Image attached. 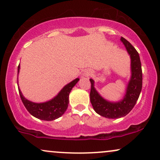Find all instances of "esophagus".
Listing matches in <instances>:
<instances>
[{
    "label": "esophagus",
    "instance_id": "esophagus-1",
    "mask_svg": "<svg viewBox=\"0 0 160 160\" xmlns=\"http://www.w3.org/2000/svg\"><path fill=\"white\" fill-rule=\"evenodd\" d=\"M91 74H92V71H89V70H88V71H86L85 72H84V74H83V75L85 77H89V76H90Z\"/></svg>",
    "mask_w": 160,
    "mask_h": 160
}]
</instances>
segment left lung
I'll list each match as a JSON object with an SVG mask.
<instances>
[{
  "instance_id": "1",
  "label": "left lung",
  "mask_w": 160,
  "mask_h": 160,
  "mask_svg": "<svg viewBox=\"0 0 160 160\" xmlns=\"http://www.w3.org/2000/svg\"><path fill=\"white\" fill-rule=\"evenodd\" d=\"M121 41L126 47L131 58V79L128 82L126 95L122 100L118 102H111L99 95L94 87V80L90 79V102L97 113L109 119H117L125 117L132 110L136 104L142 89V70L138 52L127 40L121 38Z\"/></svg>"
}]
</instances>
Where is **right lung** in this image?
Masks as SVG:
<instances>
[{"instance_id": "add662e5", "label": "right lung", "mask_w": 160, "mask_h": 160, "mask_svg": "<svg viewBox=\"0 0 160 160\" xmlns=\"http://www.w3.org/2000/svg\"><path fill=\"white\" fill-rule=\"evenodd\" d=\"M20 66H18V74L19 72ZM80 79L77 78L65 86L63 89L58 92V94L50 101L43 103H34L26 99L22 94L19 88V92L22 102L27 111L36 118L42 120L51 121L58 119L67 110L68 106V97L71 89Z\"/></svg>"}]
</instances>
